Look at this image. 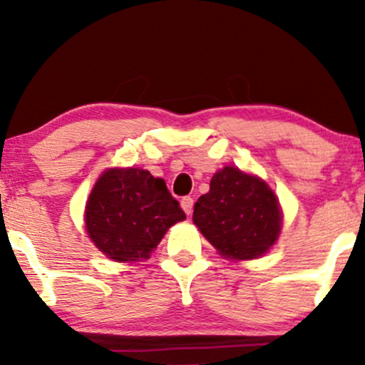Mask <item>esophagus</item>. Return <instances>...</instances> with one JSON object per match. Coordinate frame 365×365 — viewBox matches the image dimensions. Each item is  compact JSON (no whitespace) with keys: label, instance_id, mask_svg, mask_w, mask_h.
I'll return each instance as SVG.
<instances>
[{"label":"esophagus","instance_id":"1","mask_svg":"<svg viewBox=\"0 0 365 365\" xmlns=\"http://www.w3.org/2000/svg\"><path fill=\"white\" fill-rule=\"evenodd\" d=\"M180 204H182V209L185 211V215H192V211H194V199L192 197H183L180 200Z\"/></svg>","mask_w":365,"mask_h":365}]
</instances>
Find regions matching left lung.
<instances>
[{
	"label": "left lung",
	"instance_id": "left-lung-1",
	"mask_svg": "<svg viewBox=\"0 0 365 365\" xmlns=\"http://www.w3.org/2000/svg\"><path fill=\"white\" fill-rule=\"evenodd\" d=\"M207 194L194 206V223L223 255L259 257L282 228L278 199L262 180L226 166L211 178Z\"/></svg>",
	"mask_w": 365,
	"mask_h": 365
}]
</instances>
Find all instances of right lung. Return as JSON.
Here are the masks:
<instances>
[{"instance_id":"obj_1","label":"right lung","mask_w":365,"mask_h":365,"mask_svg":"<svg viewBox=\"0 0 365 365\" xmlns=\"http://www.w3.org/2000/svg\"><path fill=\"white\" fill-rule=\"evenodd\" d=\"M183 220L165 180L139 168L104 171L86 206L92 242L120 262L149 257L170 226Z\"/></svg>"}]
</instances>
